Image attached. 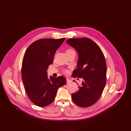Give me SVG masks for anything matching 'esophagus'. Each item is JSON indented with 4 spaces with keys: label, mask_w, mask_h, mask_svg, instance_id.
<instances>
[{
    "label": "esophagus",
    "mask_w": 131,
    "mask_h": 131,
    "mask_svg": "<svg viewBox=\"0 0 131 131\" xmlns=\"http://www.w3.org/2000/svg\"><path fill=\"white\" fill-rule=\"evenodd\" d=\"M71 79H68V78H66V82H67V83H70V82H71Z\"/></svg>",
    "instance_id": "obj_1"
}]
</instances>
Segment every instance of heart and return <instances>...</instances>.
Here are the masks:
<instances>
[{"instance_id":"1","label":"heart","mask_w":131,"mask_h":131,"mask_svg":"<svg viewBox=\"0 0 131 131\" xmlns=\"http://www.w3.org/2000/svg\"><path fill=\"white\" fill-rule=\"evenodd\" d=\"M70 50H71V49H68L67 51H70ZM63 72H64V73H65V74H67L68 73V71L67 70H64V71H63Z\"/></svg>"}]
</instances>
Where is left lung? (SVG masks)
<instances>
[{"label":"left lung","mask_w":131,"mask_h":131,"mask_svg":"<svg viewBox=\"0 0 131 131\" xmlns=\"http://www.w3.org/2000/svg\"><path fill=\"white\" fill-rule=\"evenodd\" d=\"M66 42L79 54L78 68L73 71L72 77L84 80L79 91L72 94V100L80 107H90L99 99L106 85L104 54L99 46L88 38L70 39Z\"/></svg>","instance_id":"obj_1"}]
</instances>
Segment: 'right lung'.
I'll return each mask as SVG.
<instances>
[{"label":"right lung","instance_id":"right-lung-1","mask_svg":"<svg viewBox=\"0 0 131 131\" xmlns=\"http://www.w3.org/2000/svg\"><path fill=\"white\" fill-rule=\"evenodd\" d=\"M65 38L42 39L34 41L26 49L22 61V78L25 91L37 106L46 107L54 101L59 87L66 83L65 77L48 78L47 71L53 63L58 48Z\"/></svg>","mask_w":131,"mask_h":131}]
</instances>
